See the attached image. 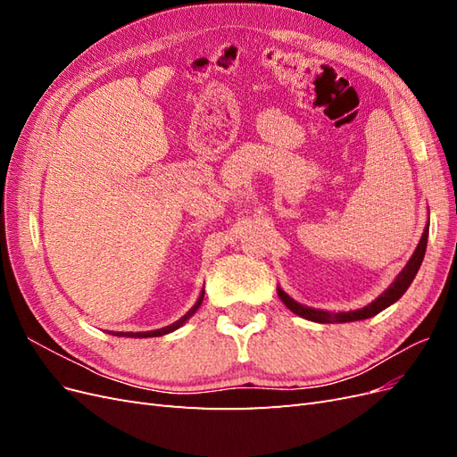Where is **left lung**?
<instances>
[{
  "label": "left lung",
  "instance_id": "8db88e82",
  "mask_svg": "<svg viewBox=\"0 0 457 457\" xmlns=\"http://www.w3.org/2000/svg\"><path fill=\"white\" fill-rule=\"evenodd\" d=\"M427 237H428V223L423 230V237L416 247V252H413L411 259L408 261V265L403 269V272H400L396 276V280L391 284V287L386 289L385 294H381L376 301L370 303L368 307L364 309H358V311H349V312H329V311H318V309H311V307H303L299 305V303H295L292 297H289L287 294H284L282 289L278 287V295L280 299L284 301V305L303 316L307 318V320H312V322H320V324H336V322H354V320H366V318H371L376 316L378 312H381L383 309H386L389 305H393L395 301H398L400 297H403L406 294V289L410 287L411 280L416 278V274L421 267V261L425 257V250H427Z\"/></svg>",
  "mask_w": 457,
  "mask_h": 457
}]
</instances>
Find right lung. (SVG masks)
Instances as JSON below:
<instances>
[{
    "instance_id": "right-lung-1",
    "label": "right lung",
    "mask_w": 457,
    "mask_h": 457,
    "mask_svg": "<svg viewBox=\"0 0 457 457\" xmlns=\"http://www.w3.org/2000/svg\"><path fill=\"white\" fill-rule=\"evenodd\" d=\"M202 301H204V289H202V294H200V297H198V301H196V305L192 307L185 316L179 318L177 322H173V324H170V326H165V328H160V329H152V331H116V336H120V337H160V336L170 334V331L177 329L179 326H183V324L188 320V318L198 311V307L202 305Z\"/></svg>"
}]
</instances>
